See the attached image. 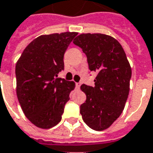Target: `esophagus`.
<instances>
[{
  "mask_svg": "<svg viewBox=\"0 0 153 153\" xmlns=\"http://www.w3.org/2000/svg\"><path fill=\"white\" fill-rule=\"evenodd\" d=\"M75 86H76L77 88H80V83H76V84H75Z\"/></svg>",
  "mask_w": 153,
  "mask_h": 153,
  "instance_id": "esophagus-1",
  "label": "esophagus"
}]
</instances>
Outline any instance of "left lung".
Wrapping results in <instances>:
<instances>
[{"instance_id": "1", "label": "left lung", "mask_w": 153, "mask_h": 153, "mask_svg": "<svg viewBox=\"0 0 153 153\" xmlns=\"http://www.w3.org/2000/svg\"><path fill=\"white\" fill-rule=\"evenodd\" d=\"M73 42L86 54L89 70L97 73L94 87H80L86 94L80 114L90 128L102 131L123 113L129 94L131 66L120 43L112 36L81 34Z\"/></svg>"}]
</instances>
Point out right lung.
<instances>
[{"instance_id": "add662e5", "label": "right lung", "mask_w": 153, "mask_h": 153, "mask_svg": "<svg viewBox=\"0 0 153 153\" xmlns=\"http://www.w3.org/2000/svg\"><path fill=\"white\" fill-rule=\"evenodd\" d=\"M77 32L44 35L25 49L16 65V94L25 115L39 128L60 122L73 81L57 78L64 69V54Z\"/></svg>"}]
</instances>
